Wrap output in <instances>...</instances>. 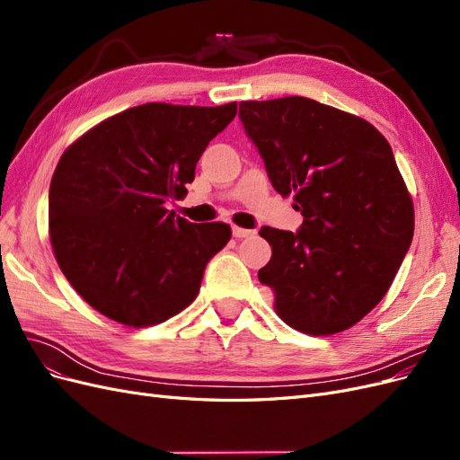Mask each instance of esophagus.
<instances>
[{"label":"esophagus","mask_w":460,"mask_h":460,"mask_svg":"<svg viewBox=\"0 0 460 460\" xmlns=\"http://www.w3.org/2000/svg\"><path fill=\"white\" fill-rule=\"evenodd\" d=\"M255 234V230H247V228H240V226H232V235L234 238H252V235Z\"/></svg>","instance_id":"obj_1"}]
</instances>
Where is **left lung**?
Instances as JSON below:
<instances>
[{
	"mask_svg": "<svg viewBox=\"0 0 460 460\" xmlns=\"http://www.w3.org/2000/svg\"><path fill=\"white\" fill-rule=\"evenodd\" d=\"M240 119L274 190L294 193L297 232L262 226L261 284L284 323L311 336L357 324L382 301L414 234L394 151L370 122L309 97L242 102Z\"/></svg>",
	"mask_w": 460,
	"mask_h": 460,
	"instance_id": "1",
	"label": "left lung"
}]
</instances>
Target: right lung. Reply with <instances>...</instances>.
Instances as JSON below:
<instances>
[{
  "label": "right lung",
  "mask_w": 460,
  "mask_h": 460,
  "mask_svg": "<svg viewBox=\"0 0 460 460\" xmlns=\"http://www.w3.org/2000/svg\"><path fill=\"white\" fill-rule=\"evenodd\" d=\"M238 105L146 103L68 147L49 186V238L66 280L120 324L164 323L198 297L207 262L230 240L164 208L186 196L196 164Z\"/></svg>",
  "instance_id": "obj_1"
}]
</instances>
